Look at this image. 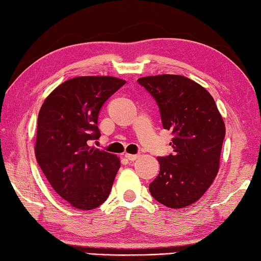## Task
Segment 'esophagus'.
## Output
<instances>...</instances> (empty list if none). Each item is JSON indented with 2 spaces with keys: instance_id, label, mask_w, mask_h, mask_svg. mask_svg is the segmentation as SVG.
I'll list each match as a JSON object with an SVG mask.
<instances>
[{
  "instance_id": "esophagus-1",
  "label": "esophagus",
  "mask_w": 261,
  "mask_h": 261,
  "mask_svg": "<svg viewBox=\"0 0 261 261\" xmlns=\"http://www.w3.org/2000/svg\"><path fill=\"white\" fill-rule=\"evenodd\" d=\"M125 156L127 159H128L129 161H134V160H136L137 158H139V154H130V153H125Z\"/></svg>"
}]
</instances>
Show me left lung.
Listing matches in <instances>:
<instances>
[{
    "label": "left lung",
    "mask_w": 261,
    "mask_h": 261,
    "mask_svg": "<svg viewBox=\"0 0 261 261\" xmlns=\"http://www.w3.org/2000/svg\"><path fill=\"white\" fill-rule=\"evenodd\" d=\"M158 103L164 128L173 133V154L158 158L160 171L150 193L171 209L185 208L202 196L219 170L225 124L214 97L180 75L137 80Z\"/></svg>",
    "instance_id": "1"
}]
</instances>
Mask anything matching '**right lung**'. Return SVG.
<instances>
[{"label": "right lung", "instance_id": "add662e5", "mask_svg": "<svg viewBox=\"0 0 261 261\" xmlns=\"http://www.w3.org/2000/svg\"><path fill=\"white\" fill-rule=\"evenodd\" d=\"M125 84L111 76L71 78L53 90L39 110L37 164L53 190L73 208L95 209L110 194L120 160L88 142L101 135L97 117L103 103Z\"/></svg>", "mask_w": 261, "mask_h": 261}]
</instances>
